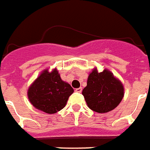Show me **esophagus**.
<instances>
[{"label": "esophagus", "mask_w": 150, "mask_h": 150, "mask_svg": "<svg viewBox=\"0 0 150 150\" xmlns=\"http://www.w3.org/2000/svg\"><path fill=\"white\" fill-rule=\"evenodd\" d=\"M82 91V87H78V88H77V89L75 90V91H76V92H78V93H81Z\"/></svg>", "instance_id": "obj_1"}]
</instances>
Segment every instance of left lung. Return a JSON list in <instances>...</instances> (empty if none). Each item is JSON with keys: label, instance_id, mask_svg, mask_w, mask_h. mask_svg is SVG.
<instances>
[{"label": "left lung", "instance_id": "left-lung-1", "mask_svg": "<svg viewBox=\"0 0 150 150\" xmlns=\"http://www.w3.org/2000/svg\"><path fill=\"white\" fill-rule=\"evenodd\" d=\"M82 95L91 110L105 113L119 105L124 96V87L110 71L105 69L98 73L94 69L88 77Z\"/></svg>", "mask_w": 150, "mask_h": 150}]
</instances>
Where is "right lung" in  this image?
Instances as JSON below:
<instances>
[{"label": "right lung", "instance_id": "obj_1", "mask_svg": "<svg viewBox=\"0 0 150 150\" xmlns=\"http://www.w3.org/2000/svg\"><path fill=\"white\" fill-rule=\"evenodd\" d=\"M73 93V87L63 82L56 69L52 73L45 70L30 87L28 97L35 108L54 114L63 109Z\"/></svg>", "mask_w": 150, "mask_h": 150}]
</instances>
